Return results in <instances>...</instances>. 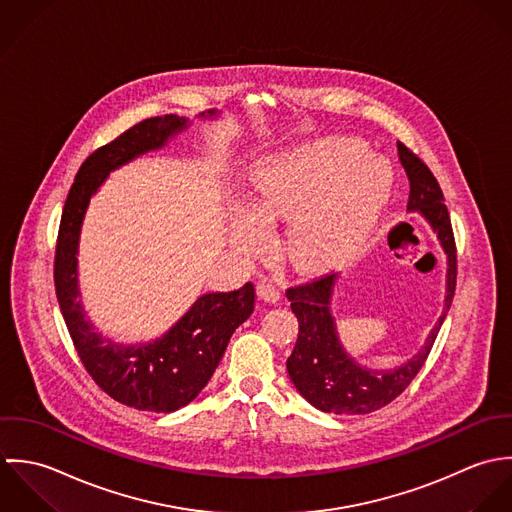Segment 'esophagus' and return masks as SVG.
<instances>
[{"mask_svg":"<svg viewBox=\"0 0 512 512\" xmlns=\"http://www.w3.org/2000/svg\"><path fill=\"white\" fill-rule=\"evenodd\" d=\"M257 295H259V299L261 301H265V303H279L281 301V291L273 285V283H259L257 285Z\"/></svg>","mask_w":512,"mask_h":512,"instance_id":"obj_1","label":"esophagus"}]
</instances>
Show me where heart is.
<instances>
[{"label":"heart","mask_w":512,"mask_h":512,"mask_svg":"<svg viewBox=\"0 0 512 512\" xmlns=\"http://www.w3.org/2000/svg\"><path fill=\"white\" fill-rule=\"evenodd\" d=\"M350 140H314L267 160L251 180V207L235 211L231 243L259 255L271 243L264 221L290 219L285 257L299 273H320L360 247L392 192V172ZM374 171H384L378 181Z\"/></svg>","instance_id":"b5f03b06"}]
</instances>
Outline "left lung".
Listing matches in <instances>:
<instances>
[{"label":"left lung","mask_w":512,"mask_h":512,"mask_svg":"<svg viewBox=\"0 0 512 512\" xmlns=\"http://www.w3.org/2000/svg\"><path fill=\"white\" fill-rule=\"evenodd\" d=\"M398 158L408 174V213H419L425 219L445 255L443 312L429 330L423 346L408 360L392 368H366L344 348L332 314V297L340 275H326L289 289L287 299L299 318V338L287 360V372L308 404L326 413L362 415L396 400L421 370L453 303L457 253L441 188L429 168L402 142H398Z\"/></svg>","instance_id":"8db88e82"}]
</instances>
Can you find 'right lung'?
Listing matches in <instances>:
<instances>
[{
    "mask_svg": "<svg viewBox=\"0 0 512 512\" xmlns=\"http://www.w3.org/2000/svg\"><path fill=\"white\" fill-rule=\"evenodd\" d=\"M219 110L200 112L213 120ZM194 122L164 114L142 120L93 152L77 172L67 196L57 253L55 291L73 344L93 380L116 402L142 411L170 413L194 402L213 376L227 342L255 308V287L231 293H204L162 336L148 342H116L95 326L81 301L79 243L91 200L110 172L166 148Z\"/></svg>",
    "mask_w": 512,
    "mask_h": 512,
    "instance_id": "right-lung-1",
    "label": "right lung"
}]
</instances>
